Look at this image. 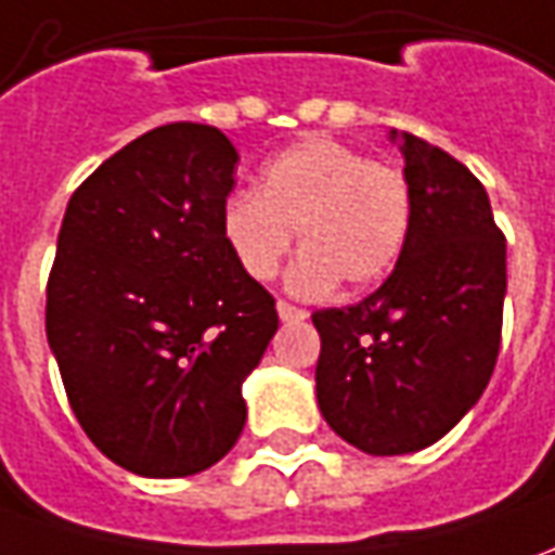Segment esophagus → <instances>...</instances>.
I'll return each mask as SVG.
<instances>
[{"label": "esophagus", "instance_id": "esophagus-1", "mask_svg": "<svg viewBox=\"0 0 555 555\" xmlns=\"http://www.w3.org/2000/svg\"><path fill=\"white\" fill-rule=\"evenodd\" d=\"M276 312H279V319H282V322H304V319L309 315L307 309L294 307V304H288V300H279Z\"/></svg>", "mask_w": 555, "mask_h": 555}]
</instances>
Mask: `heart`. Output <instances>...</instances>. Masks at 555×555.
Here are the masks:
<instances>
[{
  "label": "heart",
  "mask_w": 555,
  "mask_h": 555,
  "mask_svg": "<svg viewBox=\"0 0 555 555\" xmlns=\"http://www.w3.org/2000/svg\"><path fill=\"white\" fill-rule=\"evenodd\" d=\"M294 230L307 248L292 270L294 292H327L340 279L367 288L404 251L410 188L391 164L337 139H309L263 164L258 191H236L221 206L230 255L258 282L276 276Z\"/></svg>",
  "instance_id": "obj_1"
}]
</instances>
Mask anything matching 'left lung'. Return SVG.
<instances>
[{
  "instance_id": "8db88e82",
  "label": "left lung",
  "mask_w": 555,
  "mask_h": 555,
  "mask_svg": "<svg viewBox=\"0 0 555 555\" xmlns=\"http://www.w3.org/2000/svg\"><path fill=\"white\" fill-rule=\"evenodd\" d=\"M391 142L410 188L404 251L361 304L312 312L319 410L367 455L425 450L480 401L507 292V246L483 184L420 135L391 130Z\"/></svg>"
}]
</instances>
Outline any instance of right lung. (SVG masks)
I'll list each match as a JSON object with an SVG mask.
<instances>
[{
	"label": "right lung",
	"instance_id": "1",
	"mask_svg": "<svg viewBox=\"0 0 555 555\" xmlns=\"http://www.w3.org/2000/svg\"><path fill=\"white\" fill-rule=\"evenodd\" d=\"M236 160L221 130L167 124L112 154L63 215L48 346L75 420L139 477L199 474L233 450L243 379L279 327L221 236Z\"/></svg>",
	"mask_w": 555,
	"mask_h": 555
}]
</instances>
